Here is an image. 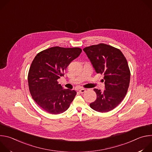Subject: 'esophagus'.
<instances>
[{
	"label": "esophagus",
	"instance_id": "1",
	"mask_svg": "<svg viewBox=\"0 0 152 152\" xmlns=\"http://www.w3.org/2000/svg\"><path fill=\"white\" fill-rule=\"evenodd\" d=\"M85 89H83V88H82V89H80V90H79V92L80 93H85Z\"/></svg>",
	"mask_w": 152,
	"mask_h": 152
}]
</instances>
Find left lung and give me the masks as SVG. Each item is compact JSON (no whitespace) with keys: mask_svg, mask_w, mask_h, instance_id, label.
I'll return each instance as SVG.
<instances>
[{"mask_svg":"<svg viewBox=\"0 0 152 152\" xmlns=\"http://www.w3.org/2000/svg\"><path fill=\"white\" fill-rule=\"evenodd\" d=\"M83 50L96 72L104 75L105 90L94 89L97 99L90 106L97 112H109L121 103L127 93L131 77L127 60L119 49L103 43Z\"/></svg>","mask_w":152,"mask_h":152,"instance_id":"1","label":"left lung"}]
</instances>
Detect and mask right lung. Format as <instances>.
Returning <instances> with one entry per match:
<instances>
[{
    "mask_svg": "<svg viewBox=\"0 0 152 152\" xmlns=\"http://www.w3.org/2000/svg\"><path fill=\"white\" fill-rule=\"evenodd\" d=\"M81 52L79 48L56 46L38 53L34 59L28 77L29 88L34 101L46 112L62 113L75 99L76 92L64 89L57 80Z\"/></svg>",
    "mask_w": 152,
    "mask_h": 152,
    "instance_id": "right-lung-1",
    "label": "right lung"
}]
</instances>
